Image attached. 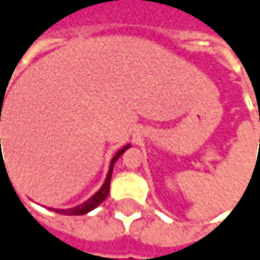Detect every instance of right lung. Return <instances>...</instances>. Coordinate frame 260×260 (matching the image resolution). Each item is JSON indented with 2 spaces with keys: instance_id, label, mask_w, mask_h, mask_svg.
<instances>
[{
  "instance_id": "right-lung-1",
  "label": "right lung",
  "mask_w": 260,
  "mask_h": 260,
  "mask_svg": "<svg viewBox=\"0 0 260 260\" xmlns=\"http://www.w3.org/2000/svg\"><path fill=\"white\" fill-rule=\"evenodd\" d=\"M1 111V109H0ZM1 141V139H0ZM128 148H131V145H125L123 148H121L118 152L115 153V156L111 159V165H109V171H108L107 178H105V182H104V185L101 186L100 190L98 192H95L92 197L89 198L88 201H85L84 204L78 205V206H74V208H70V209H52V208H49V209H52V211H55L56 213H61V215H85L88 212L93 211L96 206H100L104 201H105V198L108 197V193H109V185H111V176H112V171H114V165H115L116 159L122 155Z\"/></svg>"
}]
</instances>
